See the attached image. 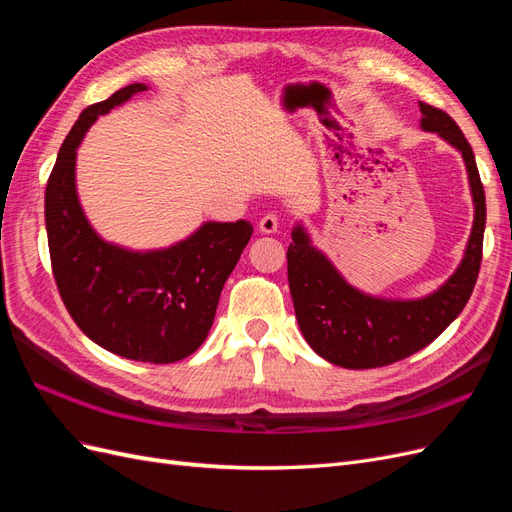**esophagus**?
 <instances>
[{"instance_id":"obj_1","label":"esophagus","mask_w":512,"mask_h":512,"mask_svg":"<svg viewBox=\"0 0 512 512\" xmlns=\"http://www.w3.org/2000/svg\"><path fill=\"white\" fill-rule=\"evenodd\" d=\"M258 228L260 232H265V235H271V232H275L277 228H280V215L277 213H265L258 222Z\"/></svg>"}]
</instances>
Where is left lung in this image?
I'll use <instances>...</instances> for the list:
<instances>
[{
	"instance_id": "8db88e82",
	"label": "left lung",
	"mask_w": 512,
	"mask_h": 512,
	"mask_svg": "<svg viewBox=\"0 0 512 512\" xmlns=\"http://www.w3.org/2000/svg\"><path fill=\"white\" fill-rule=\"evenodd\" d=\"M418 106L423 113L421 128L438 132L466 160L474 198V226L466 256L451 280L425 299H376L346 284L331 262L309 245L305 230L294 228L286 252L294 314L305 342L339 367H384L429 346L466 307L480 271L487 207L474 151L451 115L425 102Z\"/></svg>"
}]
</instances>
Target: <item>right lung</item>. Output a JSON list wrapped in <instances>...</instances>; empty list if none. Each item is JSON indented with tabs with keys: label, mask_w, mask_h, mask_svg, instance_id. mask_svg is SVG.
I'll return each instance as SVG.
<instances>
[{
	"label": "right lung",
	"mask_w": 512,
	"mask_h": 512,
	"mask_svg": "<svg viewBox=\"0 0 512 512\" xmlns=\"http://www.w3.org/2000/svg\"><path fill=\"white\" fill-rule=\"evenodd\" d=\"M145 89L123 87L76 119L46 183L44 220L55 284L76 327L108 352L166 365L205 342L220 292L254 228L245 220L207 222L190 239L145 254L96 235L76 196V147L98 115Z\"/></svg>",
	"instance_id": "obj_1"
}]
</instances>
